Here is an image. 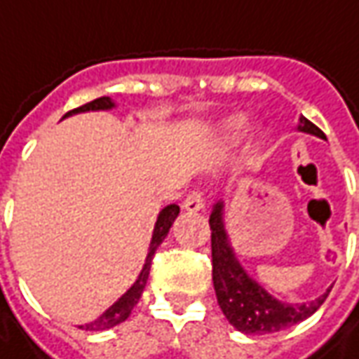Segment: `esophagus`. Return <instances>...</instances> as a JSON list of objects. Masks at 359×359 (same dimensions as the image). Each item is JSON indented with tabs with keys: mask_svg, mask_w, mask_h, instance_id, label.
Wrapping results in <instances>:
<instances>
[{
	"mask_svg": "<svg viewBox=\"0 0 359 359\" xmlns=\"http://www.w3.org/2000/svg\"><path fill=\"white\" fill-rule=\"evenodd\" d=\"M182 208L187 211H190V213H196V211L203 210V196L202 192H198V190H194V192H190V194L184 198V202H182Z\"/></svg>",
	"mask_w": 359,
	"mask_h": 359,
	"instance_id": "esophagus-1",
	"label": "esophagus"
}]
</instances>
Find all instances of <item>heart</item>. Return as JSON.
<instances>
[{"mask_svg": "<svg viewBox=\"0 0 359 359\" xmlns=\"http://www.w3.org/2000/svg\"><path fill=\"white\" fill-rule=\"evenodd\" d=\"M242 128V118L241 117H234L231 118L229 123H226V130H229V134H236L238 130Z\"/></svg>", "mask_w": 359, "mask_h": 359, "instance_id": "heart-1", "label": "heart"}]
</instances>
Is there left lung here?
Wrapping results in <instances>:
<instances>
[{"label":"left lung","instance_id":"obj_1","mask_svg":"<svg viewBox=\"0 0 359 359\" xmlns=\"http://www.w3.org/2000/svg\"><path fill=\"white\" fill-rule=\"evenodd\" d=\"M300 133L313 134L325 138L321 128H317L311 121L300 117L298 125ZM211 226V262H213V286L217 294L221 311L225 313L229 323L236 331L246 334H267L286 329L313 316L321 304L327 300L331 288L319 298L306 304H286L273 298L264 286L257 285L254 278L244 271L241 262L234 256L231 242L226 236L225 221H223V202L219 200L213 205L210 215Z\"/></svg>","mask_w":359,"mask_h":359}]
</instances>
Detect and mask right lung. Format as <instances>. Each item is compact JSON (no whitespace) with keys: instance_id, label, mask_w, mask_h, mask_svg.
<instances>
[{"instance_id":"obj_1","label":"right lung","mask_w":359,"mask_h":359,"mask_svg":"<svg viewBox=\"0 0 359 359\" xmlns=\"http://www.w3.org/2000/svg\"><path fill=\"white\" fill-rule=\"evenodd\" d=\"M115 107V103L111 102V97L107 95H103V97H97L94 102L84 103L81 107H76V109L69 111L65 117L69 115H74V113H84V111H105V109H113ZM180 208L177 203H171V205H167L163 210L159 211V215H157L156 226H154V234H151V242H149V250H148V256H146V262H144V267H142L140 275L136 278V283H134L128 290H126L121 298H118L111 308H107L103 311L102 316L97 317L95 321L86 325H81V329H86V331H105V329H111V327H115V325L123 323L126 317L130 316V311L133 308L138 304L142 296V290H144V286L148 283V275H149V267H151V259H154V254H156V250L159 248V244L165 241V236L169 233V229L175 223V219L179 215Z\"/></svg>"}]
</instances>
